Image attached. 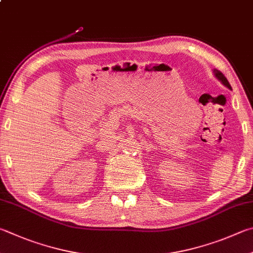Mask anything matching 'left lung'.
<instances>
[{
	"instance_id": "8db88e82",
	"label": "left lung",
	"mask_w": 253,
	"mask_h": 253,
	"mask_svg": "<svg viewBox=\"0 0 253 253\" xmlns=\"http://www.w3.org/2000/svg\"><path fill=\"white\" fill-rule=\"evenodd\" d=\"M213 73H214L215 77H217V79H218L220 82H221L224 86H227L229 89H231L230 84H229V82H228V80L226 79V76H224L221 72L218 71V70H213Z\"/></svg>"
}]
</instances>
